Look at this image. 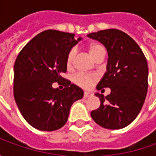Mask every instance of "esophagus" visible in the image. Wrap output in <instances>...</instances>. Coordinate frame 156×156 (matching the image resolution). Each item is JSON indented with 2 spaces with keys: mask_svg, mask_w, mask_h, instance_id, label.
<instances>
[{
  "mask_svg": "<svg viewBox=\"0 0 156 156\" xmlns=\"http://www.w3.org/2000/svg\"><path fill=\"white\" fill-rule=\"evenodd\" d=\"M92 96H93V94L91 92H84V94H83L84 98H88V97H92Z\"/></svg>",
  "mask_w": 156,
  "mask_h": 156,
  "instance_id": "1",
  "label": "esophagus"
}]
</instances>
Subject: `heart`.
<instances>
[{
  "label": "heart",
  "instance_id": "1",
  "mask_svg": "<svg viewBox=\"0 0 156 156\" xmlns=\"http://www.w3.org/2000/svg\"><path fill=\"white\" fill-rule=\"evenodd\" d=\"M88 51L90 57L94 60H96L98 57H100L102 55H105V49L103 48V46L98 44L97 42H92L88 45ZM75 55H76L75 49H72L68 53L67 59H66V65H67V68L68 69L72 68L73 66ZM97 80H98V77L95 74H82V73H79V74L75 75L74 78H73V82L75 83L83 88H92Z\"/></svg>",
  "mask_w": 156,
  "mask_h": 156
}]
</instances>
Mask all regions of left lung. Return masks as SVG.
Instances as JSON below:
<instances>
[{
  "label": "left lung",
  "instance_id": "obj_1",
  "mask_svg": "<svg viewBox=\"0 0 156 156\" xmlns=\"http://www.w3.org/2000/svg\"><path fill=\"white\" fill-rule=\"evenodd\" d=\"M88 37L105 45L108 51L107 72L97 85L98 90L110 88L105 96L96 93L100 106L91 112L96 124L119 129L132 123L140 112L148 90V64L134 39L118 29L89 33Z\"/></svg>",
  "mask_w": 156,
  "mask_h": 156
}]
</instances>
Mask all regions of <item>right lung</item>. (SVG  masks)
<instances>
[{
    "instance_id": "obj_1",
    "label": "right lung",
    "mask_w": 156,
    "mask_h": 156,
    "mask_svg": "<svg viewBox=\"0 0 156 156\" xmlns=\"http://www.w3.org/2000/svg\"><path fill=\"white\" fill-rule=\"evenodd\" d=\"M57 30L39 33L22 48L14 65V98L21 114L37 129L53 131L68 121L72 105L83 91L62 78L71 48L81 40ZM57 81L64 86L52 88Z\"/></svg>"
}]
</instances>
